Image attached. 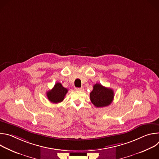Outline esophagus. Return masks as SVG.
<instances>
[{
  "instance_id": "esophagus-1",
  "label": "esophagus",
  "mask_w": 159,
  "mask_h": 159,
  "mask_svg": "<svg viewBox=\"0 0 159 159\" xmlns=\"http://www.w3.org/2000/svg\"><path fill=\"white\" fill-rule=\"evenodd\" d=\"M75 90H77V91H83V90H84V87H80V88L76 87V88H75Z\"/></svg>"
}]
</instances>
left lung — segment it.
Masks as SVG:
<instances>
[{
  "label": "left lung",
  "instance_id": "1",
  "mask_svg": "<svg viewBox=\"0 0 159 159\" xmlns=\"http://www.w3.org/2000/svg\"><path fill=\"white\" fill-rule=\"evenodd\" d=\"M114 91L109 88L96 84L93 86V91L90 93V99L97 107H102L111 104L114 98Z\"/></svg>",
  "mask_w": 159,
  "mask_h": 159
}]
</instances>
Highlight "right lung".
<instances>
[{"label":"right lung","mask_w":159,"mask_h":159,"mask_svg":"<svg viewBox=\"0 0 159 159\" xmlns=\"http://www.w3.org/2000/svg\"><path fill=\"white\" fill-rule=\"evenodd\" d=\"M68 89L63 87L61 83L57 82L52 90L47 92V96L48 100L52 103H58L63 101Z\"/></svg>","instance_id":"add662e5"}]
</instances>
